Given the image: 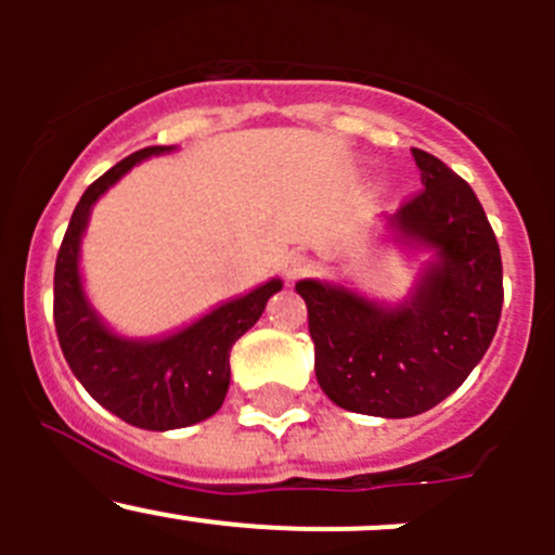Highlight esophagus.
Here are the masks:
<instances>
[{
    "label": "esophagus",
    "instance_id": "34e87169",
    "mask_svg": "<svg viewBox=\"0 0 555 555\" xmlns=\"http://www.w3.org/2000/svg\"><path fill=\"white\" fill-rule=\"evenodd\" d=\"M311 271V260L304 255V251H289L287 257L282 260V273L287 282H298L300 276Z\"/></svg>",
    "mask_w": 555,
    "mask_h": 555
}]
</instances>
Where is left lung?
Returning a JSON list of instances; mask_svg holds the SVG:
<instances>
[{
	"instance_id": "left-lung-1",
	"label": "left lung",
	"mask_w": 555,
	"mask_h": 555,
	"mask_svg": "<svg viewBox=\"0 0 555 555\" xmlns=\"http://www.w3.org/2000/svg\"><path fill=\"white\" fill-rule=\"evenodd\" d=\"M424 190L389 217L397 242L435 251L402 304L384 306L317 279L295 284L309 309L313 371L335 405L384 418L429 411L483 360L502 313V257L478 195L424 150Z\"/></svg>"
}]
</instances>
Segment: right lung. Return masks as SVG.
Masks as SVG:
<instances>
[{
	"mask_svg": "<svg viewBox=\"0 0 555 555\" xmlns=\"http://www.w3.org/2000/svg\"><path fill=\"white\" fill-rule=\"evenodd\" d=\"M173 147H144L102 173L75 206L53 279V319L61 351L88 395L139 429L190 427L220 411L231 384V349L260 319L282 279L217 306L177 333L133 340L112 333L91 309L80 276V242L93 204L133 166Z\"/></svg>",
	"mask_w": 555,
	"mask_h": 555,
	"instance_id": "1",
	"label": "right lung"
}]
</instances>
